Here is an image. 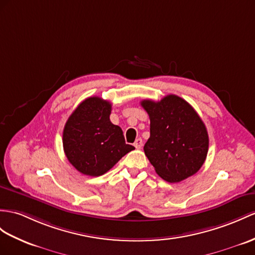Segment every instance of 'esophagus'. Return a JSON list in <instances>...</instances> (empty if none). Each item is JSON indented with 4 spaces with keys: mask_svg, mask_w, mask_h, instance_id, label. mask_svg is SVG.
I'll return each mask as SVG.
<instances>
[{
    "mask_svg": "<svg viewBox=\"0 0 255 255\" xmlns=\"http://www.w3.org/2000/svg\"><path fill=\"white\" fill-rule=\"evenodd\" d=\"M134 146H135V148L140 149L141 146H142V139H141V138H137V139H136L135 142H134Z\"/></svg>",
    "mask_w": 255,
    "mask_h": 255,
    "instance_id": "1",
    "label": "esophagus"
}]
</instances>
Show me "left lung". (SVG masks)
Instances as JSON below:
<instances>
[{"instance_id":"left-lung-1","label":"left lung","mask_w":255,"mask_h":255,"mask_svg":"<svg viewBox=\"0 0 255 255\" xmlns=\"http://www.w3.org/2000/svg\"><path fill=\"white\" fill-rule=\"evenodd\" d=\"M150 119V137L144 146L157 174L178 183L200 170L207 158L209 135L196 110L176 95L160 102H140Z\"/></svg>"}]
</instances>
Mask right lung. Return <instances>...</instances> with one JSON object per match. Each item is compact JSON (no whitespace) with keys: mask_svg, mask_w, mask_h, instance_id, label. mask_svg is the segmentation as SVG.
Listing matches in <instances>:
<instances>
[{"mask_svg":"<svg viewBox=\"0 0 255 255\" xmlns=\"http://www.w3.org/2000/svg\"><path fill=\"white\" fill-rule=\"evenodd\" d=\"M111 104L89 97L68 118L63 133L64 151L69 162L84 175L99 176L133 149L126 144L120 127L111 123Z\"/></svg>","mask_w":255,"mask_h":255,"instance_id":"obj_1","label":"right lung"}]
</instances>
